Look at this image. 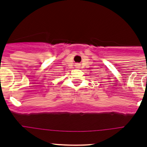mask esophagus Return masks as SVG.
Listing matches in <instances>:
<instances>
[{
	"label": "esophagus",
	"instance_id": "obj_1",
	"mask_svg": "<svg viewBox=\"0 0 147 147\" xmlns=\"http://www.w3.org/2000/svg\"><path fill=\"white\" fill-rule=\"evenodd\" d=\"M77 65V67H79V65Z\"/></svg>",
	"mask_w": 147,
	"mask_h": 147
}]
</instances>
